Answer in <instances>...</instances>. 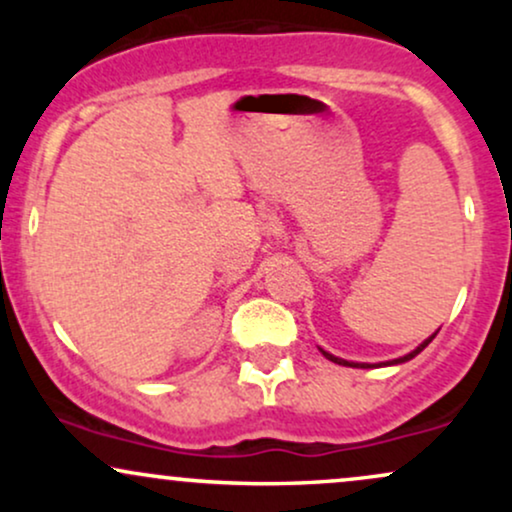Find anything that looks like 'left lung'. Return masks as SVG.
<instances>
[{
    "mask_svg": "<svg viewBox=\"0 0 512 512\" xmlns=\"http://www.w3.org/2000/svg\"><path fill=\"white\" fill-rule=\"evenodd\" d=\"M436 334H438V330L431 334V337L428 339H424V342H421L419 346H416L414 351H409V354H404V356H399V358H392V361H383V363H358V361H346V358H339V356H334V354H330V351H325V349H320L322 351V356L325 358H330L332 363H339V366H349V368H378V366H399V363H407V361H411V358L414 356H419L421 351L426 349L428 344L433 342V339H436Z\"/></svg>",
    "mask_w": 512,
    "mask_h": 512,
    "instance_id": "obj_1",
    "label": "left lung"
}]
</instances>
